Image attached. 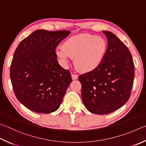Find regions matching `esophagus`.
<instances>
[{
  "label": "esophagus",
  "mask_w": 146,
  "mask_h": 146,
  "mask_svg": "<svg viewBox=\"0 0 146 146\" xmlns=\"http://www.w3.org/2000/svg\"><path fill=\"white\" fill-rule=\"evenodd\" d=\"M71 77H72V79L73 80H76V79L78 78V75H75V74L72 73V74H71Z\"/></svg>",
  "instance_id": "34e87169"
}]
</instances>
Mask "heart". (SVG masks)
<instances>
[{"label":"heart","instance_id":"1","mask_svg":"<svg viewBox=\"0 0 146 146\" xmlns=\"http://www.w3.org/2000/svg\"><path fill=\"white\" fill-rule=\"evenodd\" d=\"M107 50V41L103 37L81 34L66 39L62 48L56 50V54L64 64L73 58L78 70L87 73L99 67Z\"/></svg>","mask_w":146,"mask_h":146}]
</instances>
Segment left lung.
<instances>
[{
  "label": "left lung",
  "instance_id": "obj_1",
  "mask_svg": "<svg viewBox=\"0 0 146 146\" xmlns=\"http://www.w3.org/2000/svg\"><path fill=\"white\" fill-rule=\"evenodd\" d=\"M103 33L108 46L102 62L96 70L78 76L85 107L100 115L121 107L130 96L134 80V64L128 48L115 34Z\"/></svg>",
  "mask_w": 146,
  "mask_h": 146
}]
</instances>
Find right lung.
<instances>
[{
  "label": "right lung",
  "instance_id": "add662e5",
  "mask_svg": "<svg viewBox=\"0 0 146 146\" xmlns=\"http://www.w3.org/2000/svg\"><path fill=\"white\" fill-rule=\"evenodd\" d=\"M70 31L39 29L20 42L13 55L10 78L15 96L29 109L49 113L59 108L72 82L59 64L55 49Z\"/></svg>",
  "mask_w": 146,
  "mask_h": 146
}]
</instances>
